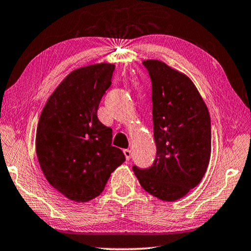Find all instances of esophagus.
<instances>
[{"mask_svg": "<svg viewBox=\"0 0 251 251\" xmlns=\"http://www.w3.org/2000/svg\"><path fill=\"white\" fill-rule=\"evenodd\" d=\"M124 154H125L126 160H129L130 156H132V151H130L129 149H126V150H124Z\"/></svg>", "mask_w": 251, "mask_h": 251, "instance_id": "1", "label": "esophagus"}]
</instances>
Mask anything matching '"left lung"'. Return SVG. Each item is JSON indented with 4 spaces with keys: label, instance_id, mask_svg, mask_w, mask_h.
<instances>
[{
    "label": "left lung",
    "instance_id": "8db88e82",
    "mask_svg": "<svg viewBox=\"0 0 251 251\" xmlns=\"http://www.w3.org/2000/svg\"><path fill=\"white\" fill-rule=\"evenodd\" d=\"M143 65L152 80L153 166L134 174L145 192L164 201L180 200L196 187L211 159V118L194 82L158 59Z\"/></svg>",
    "mask_w": 251,
    "mask_h": 251
}]
</instances>
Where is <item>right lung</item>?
<instances>
[{
    "instance_id": "obj_1",
    "label": "right lung",
    "mask_w": 251,
    "mask_h": 251,
    "mask_svg": "<svg viewBox=\"0 0 251 251\" xmlns=\"http://www.w3.org/2000/svg\"><path fill=\"white\" fill-rule=\"evenodd\" d=\"M114 70L110 63H97L72 71L51 93L39 117V166L50 186L76 203L99 196L111 173L125 161L122 150L111 147L113 129L97 116Z\"/></svg>"
}]
</instances>
